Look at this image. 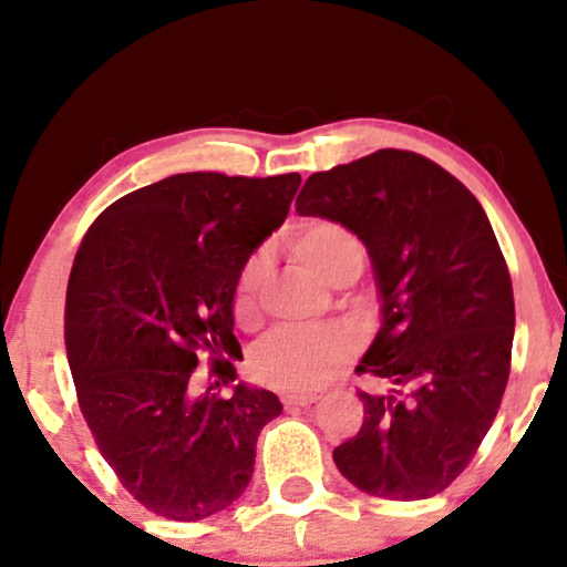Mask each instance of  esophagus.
Listing matches in <instances>:
<instances>
[{
  "instance_id": "esophagus-1",
  "label": "esophagus",
  "mask_w": 567,
  "mask_h": 567,
  "mask_svg": "<svg viewBox=\"0 0 567 567\" xmlns=\"http://www.w3.org/2000/svg\"><path fill=\"white\" fill-rule=\"evenodd\" d=\"M281 402L286 408H307L312 405V402H317V394H301V392H291V394H284Z\"/></svg>"
}]
</instances>
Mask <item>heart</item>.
<instances>
[{
    "instance_id": "1",
    "label": "heart",
    "mask_w": 567,
    "mask_h": 567,
    "mask_svg": "<svg viewBox=\"0 0 567 567\" xmlns=\"http://www.w3.org/2000/svg\"><path fill=\"white\" fill-rule=\"evenodd\" d=\"M289 250L309 274L324 284L338 278L359 276L363 266L361 239L343 224L328 219H312L301 224L289 235ZM266 281V258L252 255L245 262L235 289V315L250 320L258 309V297ZM353 340L340 328L312 330H278L268 336L252 353V374L258 382L274 390L309 392L330 382L338 369L351 359Z\"/></svg>"
}]
</instances>
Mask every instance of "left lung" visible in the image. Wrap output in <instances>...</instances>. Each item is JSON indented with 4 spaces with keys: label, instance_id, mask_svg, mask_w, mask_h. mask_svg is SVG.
<instances>
[{
    "label": "left lung",
    "instance_id": "obj_1",
    "mask_svg": "<svg viewBox=\"0 0 567 567\" xmlns=\"http://www.w3.org/2000/svg\"><path fill=\"white\" fill-rule=\"evenodd\" d=\"M301 216L367 245L382 324L355 371L361 431L336 446L340 475L390 501L431 498L467 467L498 415L514 346V289L480 200L436 162L379 150L309 175Z\"/></svg>",
    "mask_w": 567,
    "mask_h": 567
}]
</instances>
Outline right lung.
I'll use <instances>...</instances> for the list:
<instances>
[{
    "label": "right lung",
    "instance_id": "1",
    "mask_svg": "<svg viewBox=\"0 0 567 567\" xmlns=\"http://www.w3.org/2000/svg\"><path fill=\"white\" fill-rule=\"evenodd\" d=\"M299 173H181L123 196L76 250L64 340L76 400L100 454L134 498L173 522L229 508L255 470L274 392L239 382L198 392L208 353L235 382V289L245 262L281 227Z\"/></svg>",
    "mask_w": 567,
    "mask_h": 567
}]
</instances>
